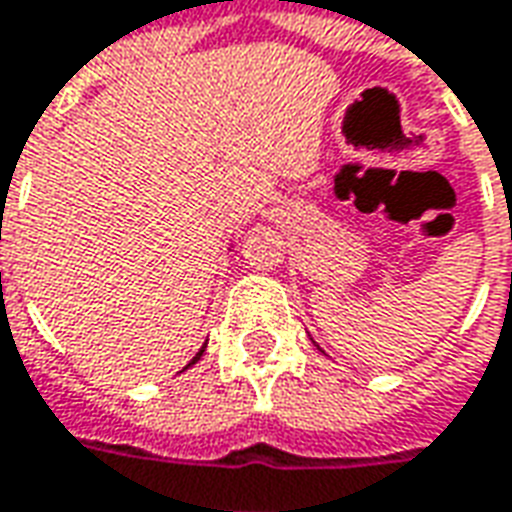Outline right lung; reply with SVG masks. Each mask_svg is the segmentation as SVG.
I'll use <instances>...</instances> for the list:
<instances>
[{
	"mask_svg": "<svg viewBox=\"0 0 512 512\" xmlns=\"http://www.w3.org/2000/svg\"><path fill=\"white\" fill-rule=\"evenodd\" d=\"M202 352H205V346H202V349H199V352H196V357H194V360H191V363H188V366H194L196 360H199V357H202ZM188 366H185V368H188Z\"/></svg>",
	"mask_w": 512,
	"mask_h": 512,
	"instance_id": "right-lung-1",
	"label": "right lung"
}]
</instances>
